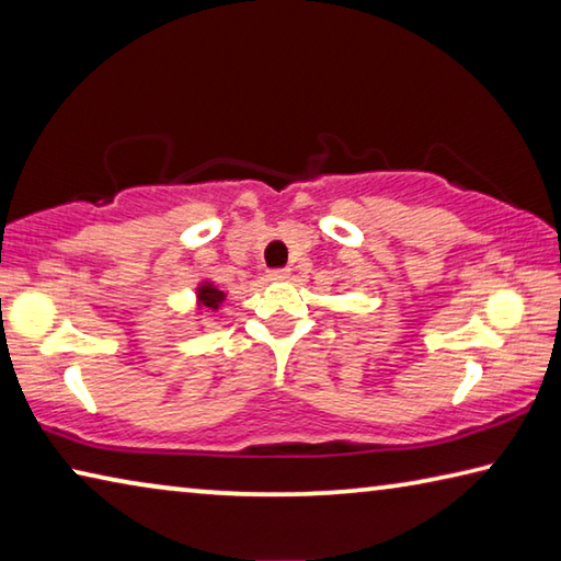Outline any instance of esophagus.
I'll return each mask as SVG.
<instances>
[{
  "instance_id": "esophagus-1",
  "label": "esophagus",
  "mask_w": 561,
  "mask_h": 561,
  "mask_svg": "<svg viewBox=\"0 0 561 561\" xmlns=\"http://www.w3.org/2000/svg\"><path fill=\"white\" fill-rule=\"evenodd\" d=\"M267 277H270L272 282H282V279L289 277V270H287V267H274V270H270Z\"/></svg>"
}]
</instances>
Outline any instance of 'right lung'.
Here are the masks:
<instances>
[{
  "mask_svg": "<svg viewBox=\"0 0 561 561\" xmlns=\"http://www.w3.org/2000/svg\"><path fill=\"white\" fill-rule=\"evenodd\" d=\"M201 301H203V307H207V309H217V307H220V301H222V291L210 287V284H203Z\"/></svg>",
  "mask_w": 561,
  "mask_h": 561,
  "instance_id": "right-lung-1",
  "label": "right lung"
}]
</instances>
